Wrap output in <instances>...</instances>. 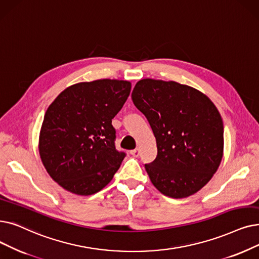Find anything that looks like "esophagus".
<instances>
[{
	"instance_id": "obj_1",
	"label": "esophagus",
	"mask_w": 259,
	"mask_h": 259,
	"mask_svg": "<svg viewBox=\"0 0 259 259\" xmlns=\"http://www.w3.org/2000/svg\"><path fill=\"white\" fill-rule=\"evenodd\" d=\"M130 153H131V155L138 157V156L140 155V150H139V149H133V150L130 151Z\"/></svg>"
}]
</instances>
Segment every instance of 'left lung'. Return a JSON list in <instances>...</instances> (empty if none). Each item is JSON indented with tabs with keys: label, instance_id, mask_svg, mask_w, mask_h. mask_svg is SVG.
<instances>
[{
	"label": "left lung",
	"instance_id": "obj_1",
	"mask_svg": "<svg viewBox=\"0 0 259 259\" xmlns=\"http://www.w3.org/2000/svg\"><path fill=\"white\" fill-rule=\"evenodd\" d=\"M132 102L155 137V160L145 164L152 184L170 198L192 196L207 184L223 155V121L211 100L176 81L140 80Z\"/></svg>",
	"mask_w": 259,
	"mask_h": 259
}]
</instances>
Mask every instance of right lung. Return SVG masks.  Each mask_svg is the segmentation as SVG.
<instances>
[{
	"instance_id": "1",
	"label": "right lung",
	"mask_w": 259,
	"mask_h": 259,
	"mask_svg": "<svg viewBox=\"0 0 259 259\" xmlns=\"http://www.w3.org/2000/svg\"><path fill=\"white\" fill-rule=\"evenodd\" d=\"M130 90L126 80L79 82L66 88L48 108L39 153L51 178L67 192L96 194L117 171L126 153L115 148L112 119Z\"/></svg>"
}]
</instances>
